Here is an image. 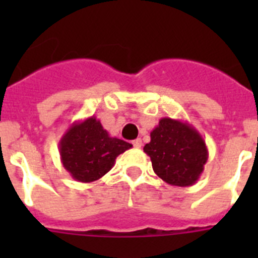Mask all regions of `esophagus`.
<instances>
[{"label":"esophagus","instance_id":"34e87169","mask_svg":"<svg viewBox=\"0 0 258 258\" xmlns=\"http://www.w3.org/2000/svg\"><path fill=\"white\" fill-rule=\"evenodd\" d=\"M133 146L136 149H141V147H142V140H141V138H137L136 141H133Z\"/></svg>","mask_w":258,"mask_h":258}]
</instances>
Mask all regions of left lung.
<instances>
[{
    "label": "left lung",
    "instance_id": "obj_1",
    "mask_svg": "<svg viewBox=\"0 0 258 258\" xmlns=\"http://www.w3.org/2000/svg\"><path fill=\"white\" fill-rule=\"evenodd\" d=\"M143 147L152 169L166 183L187 187L197 183L208 160V149L202 134L187 121L160 118Z\"/></svg>",
    "mask_w": 258,
    "mask_h": 258
}]
</instances>
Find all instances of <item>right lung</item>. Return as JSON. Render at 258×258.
<instances>
[{"label":"right lung","mask_w":258,"mask_h":258,"mask_svg":"<svg viewBox=\"0 0 258 258\" xmlns=\"http://www.w3.org/2000/svg\"><path fill=\"white\" fill-rule=\"evenodd\" d=\"M129 149L131 143L109 136L95 116L74 122L59 141L64 169L84 183L102 178L112 169L116 157Z\"/></svg>","instance_id":"1"}]
</instances>
